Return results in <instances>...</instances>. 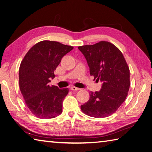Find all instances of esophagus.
<instances>
[{
    "instance_id": "34e87169",
    "label": "esophagus",
    "mask_w": 152,
    "mask_h": 152,
    "mask_svg": "<svg viewBox=\"0 0 152 152\" xmlns=\"http://www.w3.org/2000/svg\"><path fill=\"white\" fill-rule=\"evenodd\" d=\"M71 91H79V90H80V88H77V87H71Z\"/></svg>"
}]
</instances>
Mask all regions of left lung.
I'll list each match as a JSON object with an SVG mask.
<instances>
[{
  "label": "left lung",
  "mask_w": 152,
  "mask_h": 152,
  "mask_svg": "<svg viewBox=\"0 0 152 152\" xmlns=\"http://www.w3.org/2000/svg\"><path fill=\"white\" fill-rule=\"evenodd\" d=\"M86 58L91 76L103 84L99 92H90V98L81 106L84 114L94 118L113 114L125 100L129 91L130 69L121 51L107 41L79 46Z\"/></svg>",
  "instance_id": "left-lung-1"
}]
</instances>
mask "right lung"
Here are the masks:
<instances>
[{
	"instance_id": "1",
	"label": "right lung",
	"mask_w": 152,
	"mask_h": 152,
	"mask_svg": "<svg viewBox=\"0 0 152 152\" xmlns=\"http://www.w3.org/2000/svg\"><path fill=\"white\" fill-rule=\"evenodd\" d=\"M73 47L55 41L38 42L26 53L19 68V87L27 107L40 119H51L62 112L69 88H58L49 83L61 58Z\"/></svg>"
}]
</instances>
